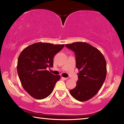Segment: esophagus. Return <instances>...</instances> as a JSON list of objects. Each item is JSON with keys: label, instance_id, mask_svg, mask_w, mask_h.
Returning a JSON list of instances; mask_svg holds the SVG:
<instances>
[{"label": "esophagus", "instance_id": "esophagus-1", "mask_svg": "<svg viewBox=\"0 0 124 124\" xmlns=\"http://www.w3.org/2000/svg\"><path fill=\"white\" fill-rule=\"evenodd\" d=\"M62 79H64V80H67V79H68V78H64V77H62Z\"/></svg>", "mask_w": 124, "mask_h": 124}]
</instances>
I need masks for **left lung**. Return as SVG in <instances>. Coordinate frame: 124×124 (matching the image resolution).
Here are the masks:
<instances>
[{
    "mask_svg": "<svg viewBox=\"0 0 124 124\" xmlns=\"http://www.w3.org/2000/svg\"><path fill=\"white\" fill-rule=\"evenodd\" d=\"M65 46L74 52L78 80L70 95L79 101H86L95 96L106 79L107 65L103 55L96 47L85 42Z\"/></svg>",
    "mask_w": 124,
    "mask_h": 124,
    "instance_id": "obj_1",
    "label": "left lung"
}]
</instances>
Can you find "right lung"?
<instances>
[{
	"label": "right lung",
	"instance_id": "1",
	"mask_svg": "<svg viewBox=\"0 0 124 124\" xmlns=\"http://www.w3.org/2000/svg\"><path fill=\"white\" fill-rule=\"evenodd\" d=\"M64 45L36 43L23 50L18 58L17 73L23 87L32 97L44 99L53 91L60 79L46 69L53 66L54 56Z\"/></svg>",
	"mask_w": 124,
	"mask_h": 124
}]
</instances>
